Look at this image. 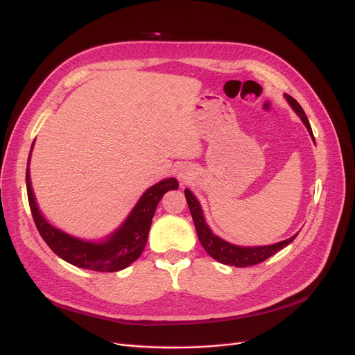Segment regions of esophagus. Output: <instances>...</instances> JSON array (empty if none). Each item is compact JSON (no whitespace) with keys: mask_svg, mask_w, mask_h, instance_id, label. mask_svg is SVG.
I'll use <instances>...</instances> for the list:
<instances>
[{"mask_svg":"<svg viewBox=\"0 0 355 355\" xmlns=\"http://www.w3.org/2000/svg\"><path fill=\"white\" fill-rule=\"evenodd\" d=\"M193 177H194V173H193V170H191V168H190L189 165L180 166V170L177 171V178H178V181H180L181 184L190 182V181L193 180Z\"/></svg>","mask_w":355,"mask_h":355,"instance_id":"1","label":"esophagus"}]
</instances>
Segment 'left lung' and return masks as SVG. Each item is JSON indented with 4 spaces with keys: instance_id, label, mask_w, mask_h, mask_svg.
<instances>
[{
    "instance_id": "obj_1",
    "label": "left lung",
    "mask_w": 355,
    "mask_h": 355,
    "mask_svg": "<svg viewBox=\"0 0 355 355\" xmlns=\"http://www.w3.org/2000/svg\"><path fill=\"white\" fill-rule=\"evenodd\" d=\"M284 96L288 101V103L291 105V107L296 112V115L301 118V121L304 122V125L308 129L309 135L313 139L312 128L309 125V121L305 115L304 109L301 107V105L297 103L292 96L286 95V93ZM184 194L189 202V207H190V211H191V216L194 220V226L197 230L200 243L202 245L204 250H206L213 259H216L217 262H220L223 265L236 266V268H246V266L262 263L266 259L273 256L276 252L282 250L289 243H292L295 237L297 236V233H296L286 240L277 241V243L268 245V246H237V245H233V243H230V241L218 237L217 234H214L211 232L210 226L206 223V218H204V213H202V209L200 206L197 197L189 189L184 190Z\"/></svg>"
}]
</instances>
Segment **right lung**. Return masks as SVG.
I'll return each instance as SVG.
<instances>
[{"label":"right lung","instance_id":"1","mask_svg":"<svg viewBox=\"0 0 355 355\" xmlns=\"http://www.w3.org/2000/svg\"><path fill=\"white\" fill-rule=\"evenodd\" d=\"M33 146L34 142L31 145V151ZM26 184L34 223L49 248L67 263L96 272H118L135 262L145 249L148 233L151 229L153 217L159 200L166 191L178 189V181L175 178H165L154 184L141 196L132 211L128 214L115 232H112L103 240L93 241L70 236L50 225L37 206L35 196L31 189L28 166Z\"/></svg>","mask_w":355,"mask_h":355}]
</instances>
